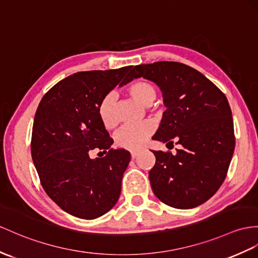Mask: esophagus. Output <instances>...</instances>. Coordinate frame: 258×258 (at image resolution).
<instances>
[{
    "mask_svg": "<svg viewBox=\"0 0 258 258\" xmlns=\"http://www.w3.org/2000/svg\"><path fill=\"white\" fill-rule=\"evenodd\" d=\"M130 153H131V158H133V159H136L137 156L139 155L140 151H139V150H131V151H130Z\"/></svg>",
    "mask_w": 258,
    "mask_h": 258,
    "instance_id": "esophagus-1",
    "label": "esophagus"
}]
</instances>
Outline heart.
Wrapping results in <instances>:
<instances>
[{
  "mask_svg": "<svg viewBox=\"0 0 258 258\" xmlns=\"http://www.w3.org/2000/svg\"><path fill=\"white\" fill-rule=\"evenodd\" d=\"M130 97L144 106H150L156 97V90L152 83L144 80H138L129 84L125 89ZM98 116L106 128H115L117 117L115 114V96L107 94L99 103ZM155 125L152 121L147 120L138 124H127L118 131L116 142L118 146L125 149H139L154 133Z\"/></svg>",
  "mask_w": 258,
  "mask_h": 258,
  "instance_id": "1",
  "label": "heart"
}]
</instances>
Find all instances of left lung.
I'll use <instances>...</instances> for the list:
<instances>
[{"mask_svg": "<svg viewBox=\"0 0 258 258\" xmlns=\"http://www.w3.org/2000/svg\"><path fill=\"white\" fill-rule=\"evenodd\" d=\"M154 82L166 110L153 140L179 144L176 154L152 151L150 184L162 203L191 209L210 199L227 176L235 137L227 97L204 74L173 61L136 66L130 80Z\"/></svg>", "mask_w": 258, "mask_h": 258, "instance_id": "obj_1", "label": "left lung"}]
</instances>
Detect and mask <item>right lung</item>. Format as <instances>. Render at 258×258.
I'll list each match as a JSON object with an SVG mask.
<instances>
[{
    "mask_svg": "<svg viewBox=\"0 0 258 258\" xmlns=\"http://www.w3.org/2000/svg\"><path fill=\"white\" fill-rule=\"evenodd\" d=\"M131 68L74 73L52 86L36 110L30 148L40 183L74 217L96 219L120 196L131 156L124 149H111L114 140L100 120L98 106L118 83H129L125 74ZM94 149L105 156L91 159Z\"/></svg>",
    "mask_w": 258,
    "mask_h": 258,
    "instance_id": "right-lung-1",
    "label": "right lung"
}]
</instances>
